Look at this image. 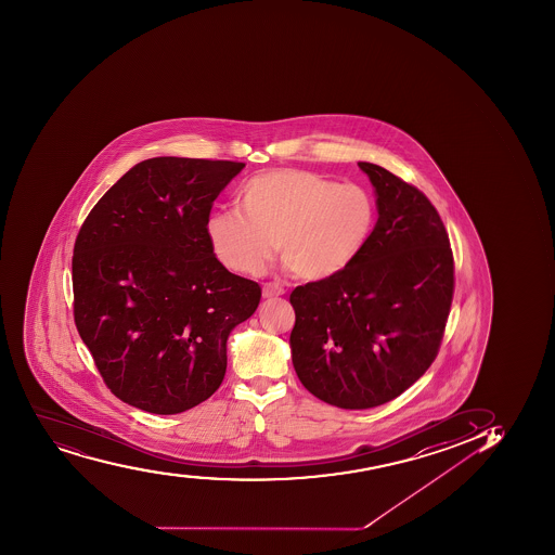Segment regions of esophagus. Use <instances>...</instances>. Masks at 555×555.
Returning <instances> with one entry per match:
<instances>
[{"label":"esophagus","mask_w":555,"mask_h":555,"mask_svg":"<svg viewBox=\"0 0 555 555\" xmlns=\"http://www.w3.org/2000/svg\"><path fill=\"white\" fill-rule=\"evenodd\" d=\"M284 295V289L281 286H276V284H263L262 287V297L263 298H276Z\"/></svg>","instance_id":"obj_1"}]
</instances>
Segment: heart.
I'll list each match as a JSON object with an SVG mask.
<instances>
[{
	"label": "heart",
	"instance_id": "obj_1",
	"mask_svg": "<svg viewBox=\"0 0 555 555\" xmlns=\"http://www.w3.org/2000/svg\"><path fill=\"white\" fill-rule=\"evenodd\" d=\"M240 211H217L206 222L215 257L241 274H260L274 244L300 281L333 279L351 266L376 220L369 192L311 171L284 168L253 177L238 193Z\"/></svg>",
	"mask_w": 555,
	"mask_h": 555
}]
</instances>
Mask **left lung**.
Masks as SVG:
<instances>
[{
  "instance_id": "8db88e82",
  "label": "left lung",
  "mask_w": 555,
  "mask_h": 555,
  "mask_svg": "<svg viewBox=\"0 0 555 555\" xmlns=\"http://www.w3.org/2000/svg\"><path fill=\"white\" fill-rule=\"evenodd\" d=\"M358 166L378 209L367 244L346 271L289 297L298 379L351 411L395 400L430 367L454 293L449 235L430 201L382 166Z\"/></svg>"
}]
</instances>
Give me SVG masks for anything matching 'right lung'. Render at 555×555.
I'll list each match as a JSON object with an SVG mask.
<instances>
[{"label": "right lung", "mask_w": 555, "mask_h": 555, "mask_svg": "<svg viewBox=\"0 0 555 555\" xmlns=\"http://www.w3.org/2000/svg\"><path fill=\"white\" fill-rule=\"evenodd\" d=\"M244 166L143 160L82 222L72 258L74 320L108 389L128 405L179 414L224 379L228 336L262 292L217 260L206 222Z\"/></svg>", "instance_id": "1"}]
</instances>
